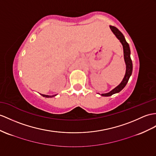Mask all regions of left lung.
<instances>
[{"label": "left lung", "mask_w": 156, "mask_h": 156, "mask_svg": "<svg viewBox=\"0 0 156 156\" xmlns=\"http://www.w3.org/2000/svg\"><path fill=\"white\" fill-rule=\"evenodd\" d=\"M110 28H111L112 32L115 34V36L117 37V38L120 40V41L122 43L123 45L124 57L125 63H126V74H125L123 80L122 82H121L119 86H117L116 88L112 90L111 92H109L108 93H105V94H102L101 95L104 97L111 96L113 94L119 93L121 90L123 89L124 87L127 84V83L129 80V78H130L132 72V59L130 58V47H129L128 44L126 42V40H125L123 34L120 32V31H119V29L112 26H110Z\"/></svg>", "instance_id": "obj_1"}]
</instances>
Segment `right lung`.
Listing matches in <instances>:
<instances>
[{
  "label": "right lung",
  "mask_w": 156,
  "mask_h": 156,
  "mask_svg": "<svg viewBox=\"0 0 156 156\" xmlns=\"http://www.w3.org/2000/svg\"><path fill=\"white\" fill-rule=\"evenodd\" d=\"M41 95H42L43 97H54V96H55V95H52V96H50V95H45V94H41Z\"/></svg>",
  "instance_id": "add662e5"
}]
</instances>
